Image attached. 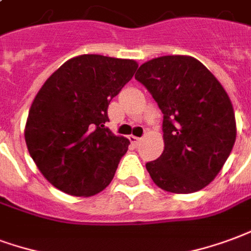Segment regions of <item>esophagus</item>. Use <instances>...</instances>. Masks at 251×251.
Wrapping results in <instances>:
<instances>
[{
	"instance_id": "esophagus-1",
	"label": "esophagus",
	"mask_w": 251,
	"mask_h": 251,
	"mask_svg": "<svg viewBox=\"0 0 251 251\" xmlns=\"http://www.w3.org/2000/svg\"><path fill=\"white\" fill-rule=\"evenodd\" d=\"M129 142H131L133 146H139V144H140V142H142V139L136 138V136L131 135V136H129Z\"/></svg>"
}]
</instances>
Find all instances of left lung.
<instances>
[{"instance_id": "8db88e82", "label": "left lung", "mask_w": 251, "mask_h": 251, "mask_svg": "<svg viewBox=\"0 0 251 251\" xmlns=\"http://www.w3.org/2000/svg\"><path fill=\"white\" fill-rule=\"evenodd\" d=\"M135 78L163 113L164 151L146 163L153 183L176 194L202 190L218 175L237 136L226 91L188 56L152 58L140 65Z\"/></svg>"}]
</instances>
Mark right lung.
Returning a JSON list of instances; mask_svg holds the SVG:
<instances>
[{"label": "right lung", "instance_id": "obj_1", "mask_svg": "<svg viewBox=\"0 0 251 251\" xmlns=\"http://www.w3.org/2000/svg\"><path fill=\"white\" fill-rule=\"evenodd\" d=\"M138 69L133 60L81 54L45 81L29 111L25 142L49 183L75 197L103 191L128 142L105 127L108 105Z\"/></svg>", "mask_w": 251, "mask_h": 251}]
</instances>
